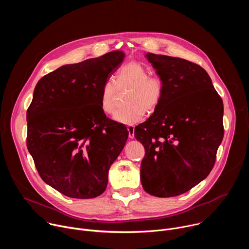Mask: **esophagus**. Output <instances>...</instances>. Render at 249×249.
Segmentation results:
<instances>
[{"label": "esophagus", "instance_id": "34e87169", "mask_svg": "<svg viewBox=\"0 0 249 249\" xmlns=\"http://www.w3.org/2000/svg\"><path fill=\"white\" fill-rule=\"evenodd\" d=\"M127 129H128V132H129V138L134 139L135 138V127L130 125V126H128Z\"/></svg>", "mask_w": 249, "mask_h": 249}]
</instances>
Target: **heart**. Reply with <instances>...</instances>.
<instances>
[{
  "mask_svg": "<svg viewBox=\"0 0 249 249\" xmlns=\"http://www.w3.org/2000/svg\"><path fill=\"white\" fill-rule=\"evenodd\" d=\"M130 89L126 97V108L118 110L113 119L121 124L133 125L145 117V110L154 112L160 104L164 84L160 77L150 76L149 70L140 63L130 62L122 66L116 74L115 84L106 81L100 90V108L112 114L116 108L117 89Z\"/></svg>",
  "mask_w": 249,
  "mask_h": 249,
  "instance_id": "heart-1",
  "label": "heart"
}]
</instances>
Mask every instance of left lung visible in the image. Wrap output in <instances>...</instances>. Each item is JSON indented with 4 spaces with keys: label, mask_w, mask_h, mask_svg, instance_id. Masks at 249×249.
Instances as JSON below:
<instances>
[{
    "label": "left lung",
    "mask_w": 249,
    "mask_h": 249,
    "mask_svg": "<svg viewBox=\"0 0 249 249\" xmlns=\"http://www.w3.org/2000/svg\"><path fill=\"white\" fill-rule=\"evenodd\" d=\"M146 58L162 79L164 93L154 114L135 128L146 152L141 182L153 196H178L215 164L224 137L223 100L199 65L153 53Z\"/></svg>",
    "instance_id": "left-lung-1"
}]
</instances>
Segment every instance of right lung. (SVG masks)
Segmentation results:
<instances>
[{"mask_svg":"<svg viewBox=\"0 0 249 249\" xmlns=\"http://www.w3.org/2000/svg\"><path fill=\"white\" fill-rule=\"evenodd\" d=\"M125 54L111 51L41 78L26 113V145L45 183L77 199L102 194L128 139L100 108V90Z\"/></svg>","mask_w":249,"mask_h":249,"instance_id":"add662e5","label":"right lung"}]
</instances>
